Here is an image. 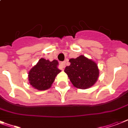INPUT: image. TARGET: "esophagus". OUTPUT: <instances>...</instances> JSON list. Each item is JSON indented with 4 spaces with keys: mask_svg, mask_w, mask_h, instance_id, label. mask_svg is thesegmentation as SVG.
I'll return each mask as SVG.
<instances>
[{
    "mask_svg": "<svg viewBox=\"0 0 128 128\" xmlns=\"http://www.w3.org/2000/svg\"><path fill=\"white\" fill-rule=\"evenodd\" d=\"M60 66L62 67V68H64L66 67V62H62L60 63Z\"/></svg>",
    "mask_w": 128,
    "mask_h": 128,
    "instance_id": "34e87169",
    "label": "esophagus"
}]
</instances>
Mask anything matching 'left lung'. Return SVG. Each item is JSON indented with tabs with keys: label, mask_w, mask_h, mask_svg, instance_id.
I'll return each mask as SVG.
<instances>
[{
	"label": "left lung",
	"mask_w": 128,
	"mask_h": 128,
	"mask_svg": "<svg viewBox=\"0 0 128 128\" xmlns=\"http://www.w3.org/2000/svg\"><path fill=\"white\" fill-rule=\"evenodd\" d=\"M70 65L66 66L64 72L76 88L86 89L91 88L99 76V70L94 61L80 55L69 60Z\"/></svg>",
	"instance_id": "8db88e82"
}]
</instances>
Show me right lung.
<instances>
[{
    "instance_id": "obj_1",
    "label": "right lung",
    "mask_w": 128,
    "mask_h": 128,
    "mask_svg": "<svg viewBox=\"0 0 128 128\" xmlns=\"http://www.w3.org/2000/svg\"><path fill=\"white\" fill-rule=\"evenodd\" d=\"M56 60L50 61L40 58L36 65L28 72V80L31 86L39 91H44L51 88L55 78L61 72L58 68Z\"/></svg>"
}]
</instances>
